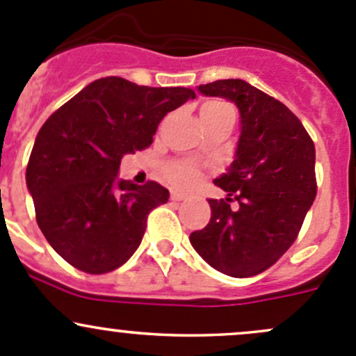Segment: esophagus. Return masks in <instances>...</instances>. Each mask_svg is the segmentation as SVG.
Segmentation results:
<instances>
[{
	"instance_id": "esophagus-1",
	"label": "esophagus",
	"mask_w": 356,
	"mask_h": 356,
	"mask_svg": "<svg viewBox=\"0 0 356 356\" xmlns=\"http://www.w3.org/2000/svg\"><path fill=\"white\" fill-rule=\"evenodd\" d=\"M188 198V196L184 195V193H179V191H172V195H170V200L172 201H182V200H186Z\"/></svg>"
}]
</instances>
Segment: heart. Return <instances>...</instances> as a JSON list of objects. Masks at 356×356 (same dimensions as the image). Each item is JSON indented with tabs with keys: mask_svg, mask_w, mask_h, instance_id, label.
Masks as SVG:
<instances>
[{
	"mask_svg": "<svg viewBox=\"0 0 356 356\" xmlns=\"http://www.w3.org/2000/svg\"><path fill=\"white\" fill-rule=\"evenodd\" d=\"M201 113H234L232 106H229L227 103L222 102H211L201 108ZM165 175H167L168 181L175 186H181V188H188V186L195 184L196 179L200 175V168L196 167L193 161L179 160L172 161L165 167Z\"/></svg>",
	"mask_w": 356,
	"mask_h": 356,
	"instance_id": "1",
	"label": "heart"
}]
</instances>
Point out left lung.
Returning <instances> with one entry per match:
<instances>
[{
  "mask_svg": "<svg viewBox=\"0 0 356 356\" xmlns=\"http://www.w3.org/2000/svg\"><path fill=\"white\" fill-rule=\"evenodd\" d=\"M198 91L234 103L241 134L231 167L215 179L227 198L208 200L210 222L189 241L215 270L251 277L272 267L300 232L317 195L315 146L288 106L246 81L224 79Z\"/></svg>",
  "mask_w": 356,
  "mask_h": 356,
  "instance_id": "obj_1",
  "label": "left lung"
}]
</instances>
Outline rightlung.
I'll list each match as a JSON object with an SVG mask.
<instances>
[{"label":"right lung","instance_id":"add662e5","mask_svg":"<svg viewBox=\"0 0 356 356\" xmlns=\"http://www.w3.org/2000/svg\"><path fill=\"white\" fill-rule=\"evenodd\" d=\"M193 98L188 88L103 77L44 122L25 181L39 229L63 260L88 274H106L134 254L148 213L170 195L158 182L118 179L120 160L148 148L161 118Z\"/></svg>","mask_w":356,"mask_h":356}]
</instances>
